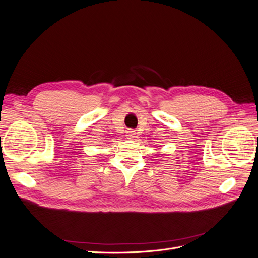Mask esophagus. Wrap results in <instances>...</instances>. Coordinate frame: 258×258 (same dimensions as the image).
I'll return each instance as SVG.
<instances>
[{
    "mask_svg": "<svg viewBox=\"0 0 258 258\" xmlns=\"http://www.w3.org/2000/svg\"><path fill=\"white\" fill-rule=\"evenodd\" d=\"M126 136H127V138H128V139H134V138H136V131H135V130H132V129H130V130H128V131H127Z\"/></svg>",
    "mask_w": 258,
    "mask_h": 258,
    "instance_id": "1",
    "label": "esophagus"
}]
</instances>
